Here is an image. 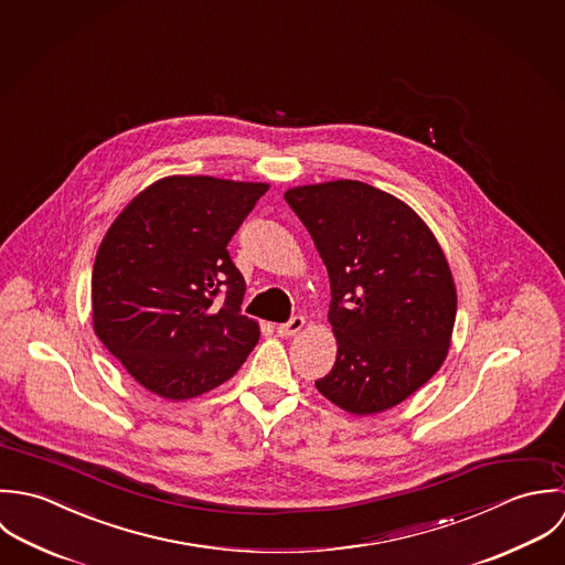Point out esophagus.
I'll return each instance as SVG.
<instances>
[{"instance_id":"esophagus-1","label":"esophagus","mask_w":565,"mask_h":565,"mask_svg":"<svg viewBox=\"0 0 565 565\" xmlns=\"http://www.w3.org/2000/svg\"><path fill=\"white\" fill-rule=\"evenodd\" d=\"M303 326H306V319H303V317H292L288 323L277 326V337H281V339H290V337H295L297 332H301V330H303Z\"/></svg>"}]
</instances>
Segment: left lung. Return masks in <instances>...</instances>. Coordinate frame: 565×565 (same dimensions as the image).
Returning <instances> with one entry per match:
<instances>
[{"label":"left lung","instance_id":"obj_1","mask_svg":"<svg viewBox=\"0 0 565 565\" xmlns=\"http://www.w3.org/2000/svg\"><path fill=\"white\" fill-rule=\"evenodd\" d=\"M284 199L330 275L337 362L319 393L351 415L402 404L450 349L456 286L441 244L413 207L360 181L299 185Z\"/></svg>","mask_w":565,"mask_h":565}]
</instances>
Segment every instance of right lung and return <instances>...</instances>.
Listing matches in <instances>:
<instances>
[{"mask_svg": "<svg viewBox=\"0 0 565 565\" xmlns=\"http://www.w3.org/2000/svg\"><path fill=\"white\" fill-rule=\"evenodd\" d=\"M268 188L174 174L141 190L109 226L92 275L94 332L146 391L199 397L233 377L257 344L226 244Z\"/></svg>", "mask_w": 565, "mask_h": 565, "instance_id": "add662e5", "label": "right lung"}]
</instances>
